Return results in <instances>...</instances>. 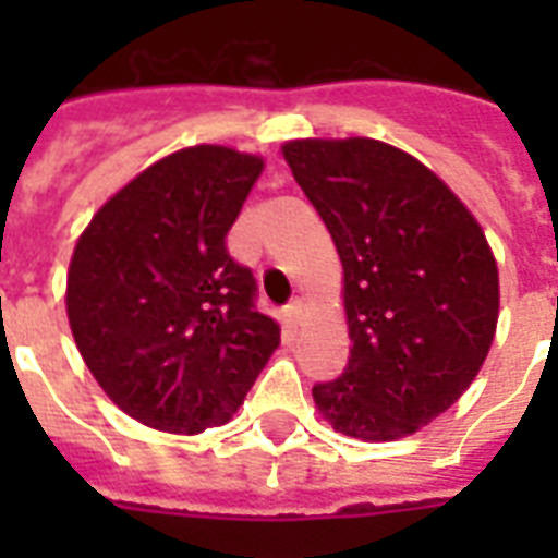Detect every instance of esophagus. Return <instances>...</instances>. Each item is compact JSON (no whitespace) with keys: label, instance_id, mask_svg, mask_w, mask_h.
<instances>
[{"label":"esophagus","instance_id":"1","mask_svg":"<svg viewBox=\"0 0 558 558\" xmlns=\"http://www.w3.org/2000/svg\"><path fill=\"white\" fill-rule=\"evenodd\" d=\"M283 322H287L289 327H298V324H301V301H298V298L283 306Z\"/></svg>","mask_w":558,"mask_h":558}]
</instances>
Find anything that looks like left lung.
<instances>
[{
	"instance_id": "obj_1",
	"label": "left lung",
	"mask_w": 558,
	"mask_h": 558,
	"mask_svg": "<svg viewBox=\"0 0 558 558\" xmlns=\"http://www.w3.org/2000/svg\"><path fill=\"white\" fill-rule=\"evenodd\" d=\"M344 266L350 359L318 381L336 432L397 440L454 405L498 324V266L466 205L414 156L373 142L283 144Z\"/></svg>"
}]
</instances>
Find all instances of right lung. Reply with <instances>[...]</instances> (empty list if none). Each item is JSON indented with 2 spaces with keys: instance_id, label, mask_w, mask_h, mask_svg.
Masks as SVG:
<instances>
[{
  "instance_id": "right-lung-1",
  "label": "right lung",
  "mask_w": 558,
  "mask_h": 558,
  "mask_svg": "<svg viewBox=\"0 0 558 558\" xmlns=\"http://www.w3.org/2000/svg\"><path fill=\"white\" fill-rule=\"evenodd\" d=\"M263 170L199 144L156 161L74 245L65 310L83 362L138 423L196 434L234 414L280 344L226 236Z\"/></svg>"
}]
</instances>
